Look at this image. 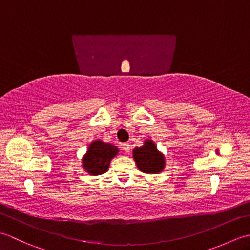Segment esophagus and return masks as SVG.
Wrapping results in <instances>:
<instances>
[{
    "label": "esophagus",
    "instance_id": "34e87169",
    "mask_svg": "<svg viewBox=\"0 0 250 250\" xmlns=\"http://www.w3.org/2000/svg\"><path fill=\"white\" fill-rule=\"evenodd\" d=\"M121 148H122V150H124L125 152H126V153L130 152L129 143H124V144H121Z\"/></svg>",
    "mask_w": 250,
    "mask_h": 250
}]
</instances>
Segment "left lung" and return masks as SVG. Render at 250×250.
I'll return each mask as SVG.
<instances>
[{
    "label": "left lung",
    "instance_id": "left-lung-1",
    "mask_svg": "<svg viewBox=\"0 0 250 250\" xmlns=\"http://www.w3.org/2000/svg\"><path fill=\"white\" fill-rule=\"evenodd\" d=\"M133 159L137 168L146 174H158L166 167L164 155L158 150L155 142L146 140L142 147L133 149Z\"/></svg>",
    "mask_w": 250,
    "mask_h": 250
}]
</instances>
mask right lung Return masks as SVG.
Segmentation results:
<instances>
[{
  "label": "right lung",
  "mask_w": 250,
  "mask_h": 250,
  "mask_svg": "<svg viewBox=\"0 0 250 250\" xmlns=\"http://www.w3.org/2000/svg\"><path fill=\"white\" fill-rule=\"evenodd\" d=\"M117 146L101 140L93 141L89 144L88 150L83 157V167L88 174L97 176L107 172L109 163L118 155Z\"/></svg>",
  "instance_id": "obj_1"
}]
</instances>
